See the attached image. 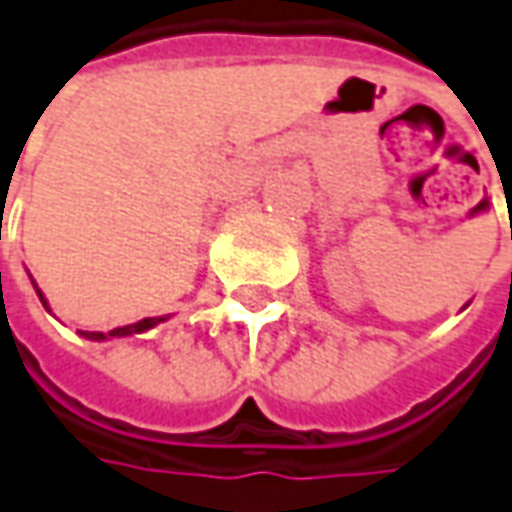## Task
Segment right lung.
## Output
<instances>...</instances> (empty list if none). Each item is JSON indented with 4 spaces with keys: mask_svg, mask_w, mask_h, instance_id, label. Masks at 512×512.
Returning a JSON list of instances; mask_svg holds the SVG:
<instances>
[{
    "mask_svg": "<svg viewBox=\"0 0 512 512\" xmlns=\"http://www.w3.org/2000/svg\"><path fill=\"white\" fill-rule=\"evenodd\" d=\"M38 297H41V291H38ZM41 302H44V297H41ZM47 305V302H44ZM156 322H162V319H142V322H134V325H123V328H114L109 330V333H100V330H83V336L86 339H109V336H131V333H142V330L154 328Z\"/></svg>",
    "mask_w": 512,
    "mask_h": 512,
    "instance_id": "right-lung-1",
    "label": "right lung"
}]
</instances>
